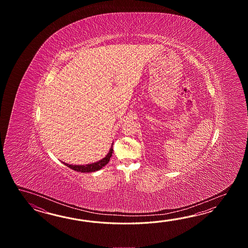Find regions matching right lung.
I'll return each instance as SVG.
<instances>
[{
    "instance_id": "right-lung-1",
    "label": "right lung",
    "mask_w": 248,
    "mask_h": 248,
    "mask_svg": "<svg viewBox=\"0 0 248 248\" xmlns=\"http://www.w3.org/2000/svg\"><path fill=\"white\" fill-rule=\"evenodd\" d=\"M112 152H113V149H112V145H111L110 151H109V153H107L106 157L102 158L99 161H96L95 163L87 164V165H71V164L64 163V162H63V163L65 166H67L70 169H74L77 172H81V173L95 172V171H97V170L102 169L103 167H105L106 164L109 162Z\"/></svg>"
}]
</instances>
